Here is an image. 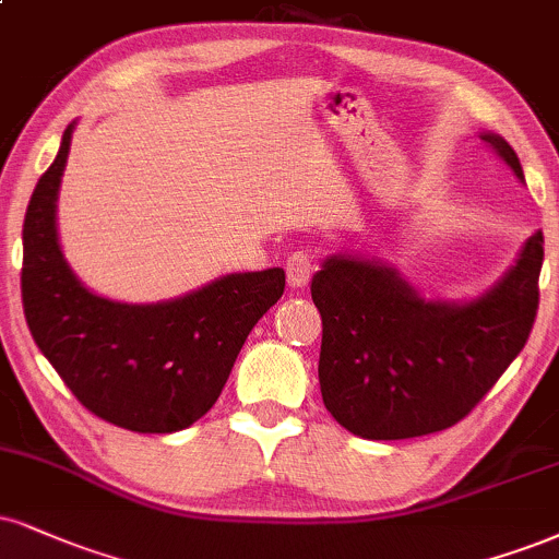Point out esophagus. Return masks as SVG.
<instances>
[{
  "mask_svg": "<svg viewBox=\"0 0 559 559\" xmlns=\"http://www.w3.org/2000/svg\"><path fill=\"white\" fill-rule=\"evenodd\" d=\"M312 271H314L312 254H307V252H294L292 258L286 260V278H288V286H292V288L307 286V281L312 278Z\"/></svg>",
  "mask_w": 559,
  "mask_h": 559,
  "instance_id": "obj_1",
  "label": "esophagus"
}]
</instances>
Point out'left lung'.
Masks as SVG:
<instances>
[{
    "label": "left lung",
    "instance_id": "8db88e82",
    "mask_svg": "<svg viewBox=\"0 0 559 559\" xmlns=\"http://www.w3.org/2000/svg\"><path fill=\"white\" fill-rule=\"evenodd\" d=\"M481 143L523 181L500 134ZM544 237L536 231L506 275L468 301L427 299L399 267L331 254L312 278L322 318L320 390L325 408L365 440H406L453 427L526 346L536 307Z\"/></svg>",
    "mask_w": 559,
    "mask_h": 559
}]
</instances>
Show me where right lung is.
Returning <instances> with one entry per match:
<instances>
[{
    "mask_svg": "<svg viewBox=\"0 0 559 559\" xmlns=\"http://www.w3.org/2000/svg\"><path fill=\"white\" fill-rule=\"evenodd\" d=\"M75 122L38 179L23 224L31 335L87 412L130 432L187 429L218 401L247 335L281 299L284 267L221 275L185 297L127 305L80 284L57 234V194Z\"/></svg>",
    "mask_w": 559,
    "mask_h": 559,
    "instance_id": "add662e5",
    "label": "right lung"
}]
</instances>
